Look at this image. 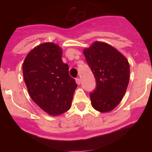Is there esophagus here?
I'll use <instances>...</instances> for the list:
<instances>
[{
	"label": "esophagus",
	"mask_w": 152,
	"mask_h": 152,
	"mask_svg": "<svg viewBox=\"0 0 152 152\" xmlns=\"http://www.w3.org/2000/svg\"><path fill=\"white\" fill-rule=\"evenodd\" d=\"M76 82L77 85H80V78H76Z\"/></svg>",
	"instance_id": "1"
}]
</instances>
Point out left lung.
<instances>
[{"label": "left lung", "mask_w": 152, "mask_h": 152, "mask_svg": "<svg viewBox=\"0 0 152 152\" xmlns=\"http://www.w3.org/2000/svg\"><path fill=\"white\" fill-rule=\"evenodd\" d=\"M96 79L95 89L89 94L93 107L111 112L124 97L129 81V64L114 47L96 41L83 51Z\"/></svg>", "instance_id": "obj_1"}]
</instances>
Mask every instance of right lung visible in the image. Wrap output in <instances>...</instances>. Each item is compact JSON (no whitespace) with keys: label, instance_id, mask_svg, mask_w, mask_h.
I'll use <instances>...</instances> for the list:
<instances>
[{"label":"right lung","instance_id":"right-lung-1","mask_svg":"<svg viewBox=\"0 0 152 152\" xmlns=\"http://www.w3.org/2000/svg\"><path fill=\"white\" fill-rule=\"evenodd\" d=\"M63 50L47 42L31 50L23 63L25 84L31 99L43 111L58 115L71 107L77 87L68 65L62 60Z\"/></svg>","mask_w":152,"mask_h":152}]
</instances>
